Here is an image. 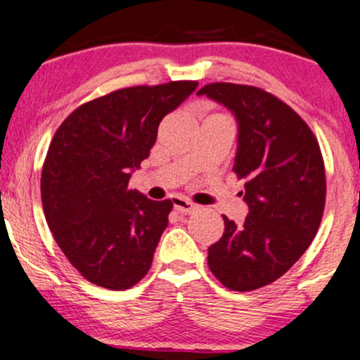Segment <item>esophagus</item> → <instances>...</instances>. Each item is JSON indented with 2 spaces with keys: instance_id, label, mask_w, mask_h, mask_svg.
Masks as SVG:
<instances>
[{
  "instance_id": "obj_1",
  "label": "esophagus",
  "mask_w": 360,
  "mask_h": 360,
  "mask_svg": "<svg viewBox=\"0 0 360 360\" xmlns=\"http://www.w3.org/2000/svg\"><path fill=\"white\" fill-rule=\"evenodd\" d=\"M172 205H174L176 212H179V213H183V214L194 213L198 210V205H194V203H191V201L184 200V198H179V196L172 200Z\"/></svg>"
}]
</instances>
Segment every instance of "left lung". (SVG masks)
<instances>
[{"mask_svg": "<svg viewBox=\"0 0 360 360\" xmlns=\"http://www.w3.org/2000/svg\"><path fill=\"white\" fill-rule=\"evenodd\" d=\"M223 103L238 122L233 172L245 181V223L223 214L225 232L208 249L210 271L232 291L274 283L298 262L320 229L326 177L311 128L267 91L210 82L198 91Z\"/></svg>", "mask_w": 360, "mask_h": 360, "instance_id": "obj_1", "label": "left lung"}]
</instances>
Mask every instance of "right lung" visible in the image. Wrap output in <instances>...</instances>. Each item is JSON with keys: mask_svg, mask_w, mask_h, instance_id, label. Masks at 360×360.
<instances>
[{"mask_svg": "<svg viewBox=\"0 0 360 360\" xmlns=\"http://www.w3.org/2000/svg\"><path fill=\"white\" fill-rule=\"evenodd\" d=\"M196 81L131 86L94 98L57 128L42 167L45 220L72 267L96 286L122 291L147 274L172 201L128 189L150 154L159 123Z\"/></svg>", "mask_w": 360, "mask_h": 360, "instance_id": "obj_1", "label": "right lung"}]
</instances>
